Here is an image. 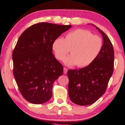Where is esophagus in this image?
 <instances>
[{
  "instance_id": "34e87169",
  "label": "esophagus",
  "mask_w": 125,
  "mask_h": 125,
  "mask_svg": "<svg viewBox=\"0 0 125 125\" xmlns=\"http://www.w3.org/2000/svg\"><path fill=\"white\" fill-rule=\"evenodd\" d=\"M67 72H68V69L66 68H64V74H66L67 73Z\"/></svg>"
}]
</instances>
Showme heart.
<instances>
[{"mask_svg":"<svg viewBox=\"0 0 125 125\" xmlns=\"http://www.w3.org/2000/svg\"><path fill=\"white\" fill-rule=\"evenodd\" d=\"M103 46L100 37L81 29L69 32L65 39L57 38L52 43V49L57 59L64 60L70 49L71 55L65 59V63L68 65L77 64L80 68L91 64L100 54Z\"/></svg>","mask_w":125,"mask_h":125,"instance_id":"b5f03b06","label":"heart"}]
</instances>
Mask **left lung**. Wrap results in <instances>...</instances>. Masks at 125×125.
<instances>
[{
    "mask_svg": "<svg viewBox=\"0 0 125 125\" xmlns=\"http://www.w3.org/2000/svg\"><path fill=\"white\" fill-rule=\"evenodd\" d=\"M95 26V25H94ZM103 36V46L91 64L79 69L69 70L68 91L70 100L79 105H88L105 93L113 72L114 50L107 35L96 26Z\"/></svg>",
    "mask_w": 125,
    "mask_h": 125,
    "instance_id": "1",
    "label": "left lung"
}]
</instances>
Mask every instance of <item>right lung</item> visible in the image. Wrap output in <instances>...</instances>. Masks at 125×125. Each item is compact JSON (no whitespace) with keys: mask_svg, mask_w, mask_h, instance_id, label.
Returning a JSON list of instances; mask_svg holds the SVG:
<instances>
[{"mask_svg":"<svg viewBox=\"0 0 125 125\" xmlns=\"http://www.w3.org/2000/svg\"><path fill=\"white\" fill-rule=\"evenodd\" d=\"M71 27L40 22L19 37L12 53L13 75L28 102L41 104L51 98L53 83L63 73V66L52 53V43Z\"/></svg>","mask_w":125,"mask_h":125,"instance_id":"obj_1","label":"right lung"}]
</instances>
